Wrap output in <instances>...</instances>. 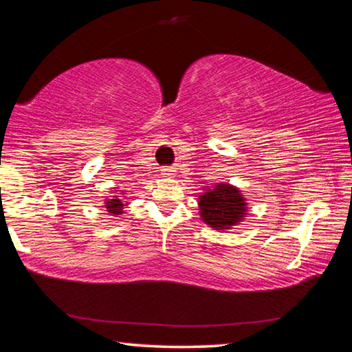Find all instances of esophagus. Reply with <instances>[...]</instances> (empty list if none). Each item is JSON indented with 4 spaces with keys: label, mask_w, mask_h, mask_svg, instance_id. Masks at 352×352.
I'll use <instances>...</instances> for the list:
<instances>
[{
    "label": "esophagus",
    "mask_w": 352,
    "mask_h": 352,
    "mask_svg": "<svg viewBox=\"0 0 352 352\" xmlns=\"http://www.w3.org/2000/svg\"><path fill=\"white\" fill-rule=\"evenodd\" d=\"M162 175L163 177H174V170L169 168H164V169H162Z\"/></svg>",
    "instance_id": "1"
}]
</instances>
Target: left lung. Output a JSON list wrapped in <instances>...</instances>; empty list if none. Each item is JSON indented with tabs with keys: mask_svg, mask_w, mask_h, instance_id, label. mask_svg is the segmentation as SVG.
<instances>
[{
	"mask_svg": "<svg viewBox=\"0 0 352 352\" xmlns=\"http://www.w3.org/2000/svg\"><path fill=\"white\" fill-rule=\"evenodd\" d=\"M204 190L197 201L199 214L212 230H231L247 217V199L239 188L230 183H216L212 188H204Z\"/></svg>",
	"mask_w": 352,
	"mask_h": 352,
	"instance_id": "8db88e82",
	"label": "left lung"
}]
</instances>
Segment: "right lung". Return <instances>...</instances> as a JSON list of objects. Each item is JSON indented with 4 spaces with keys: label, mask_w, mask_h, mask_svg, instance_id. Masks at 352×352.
<instances>
[{
    "label": "right lung",
    "mask_w": 352,
    "mask_h": 352,
    "mask_svg": "<svg viewBox=\"0 0 352 352\" xmlns=\"http://www.w3.org/2000/svg\"><path fill=\"white\" fill-rule=\"evenodd\" d=\"M118 194V192H115ZM129 204H124L122 195H110V199H105L104 206L107 208V212L111 214V216L119 217L124 212V208Z\"/></svg>",
    "instance_id": "add662e5"
}]
</instances>
